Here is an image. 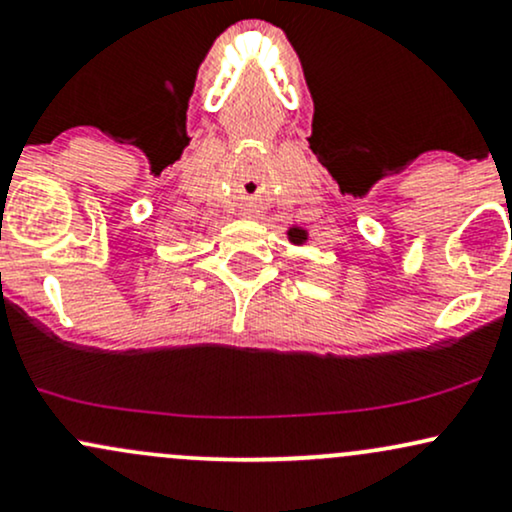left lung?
Instances as JSON below:
<instances>
[{
  "mask_svg": "<svg viewBox=\"0 0 512 512\" xmlns=\"http://www.w3.org/2000/svg\"><path fill=\"white\" fill-rule=\"evenodd\" d=\"M289 240H291L293 245H303L305 240H308V231H303V228L293 226V228H289Z\"/></svg>",
  "mask_w": 512,
  "mask_h": 512,
  "instance_id": "8db88e82",
  "label": "left lung"
}]
</instances>
